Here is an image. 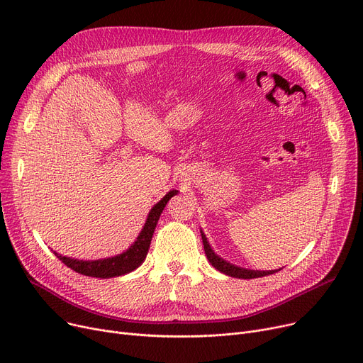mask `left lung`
<instances>
[{
	"label": "left lung",
	"instance_id": "1",
	"mask_svg": "<svg viewBox=\"0 0 363 363\" xmlns=\"http://www.w3.org/2000/svg\"><path fill=\"white\" fill-rule=\"evenodd\" d=\"M201 240H203V245H204V253L208 259V262L212 263V266L219 271L223 272L225 275H230L234 278H244V279H252V278H260V277H266V275H272L278 271H250V269H244V268H238V266H234L231 263L225 262L223 259H220L219 256H216L213 253V250L208 245L206 235L201 233Z\"/></svg>",
	"mask_w": 363,
	"mask_h": 363
}]
</instances>
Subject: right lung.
<instances>
[{"label":"right lung","instance_id":"add662e5","mask_svg":"<svg viewBox=\"0 0 363 363\" xmlns=\"http://www.w3.org/2000/svg\"><path fill=\"white\" fill-rule=\"evenodd\" d=\"M177 193H178L177 189H172L170 193H167L155 207L151 208V212L148 213V218H147V222L144 225V230L138 235L137 241L130 245V249L126 250L123 255H119L116 257H110V259H103V260H92V262L76 260V259L60 256L57 253H54V255L59 257V260H62L67 266V268L73 269L78 274L86 275V277L113 278V277L125 275L133 269H137L138 266L144 262V259L148 253L152 233H155V230H156L157 220L163 212L164 206Z\"/></svg>","mask_w":363,"mask_h":363}]
</instances>
